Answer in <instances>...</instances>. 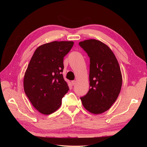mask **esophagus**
<instances>
[{
    "mask_svg": "<svg viewBox=\"0 0 147 147\" xmlns=\"http://www.w3.org/2000/svg\"><path fill=\"white\" fill-rule=\"evenodd\" d=\"M71 84H72V85L73 86H74V84H76V81L75 80H73L71 82Z\"/></svg>",
    "mask_w": 147,
    "mask_h": 147,
    "instance_id": "esophagus-1",
    "label": "esophagus"
}]
</instances>
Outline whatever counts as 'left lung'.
I'll return each instance as SVG.
<instances>
[{
	"mask_svg": "<svg viewBox=\"0 0 147 147\" xmlns=\"http://www.w3.org/2000/svg\"><path fill=\"white\" fill-rule=\"evenodd\" d=\"M90 58L89 90L80 99L90 113L100 114L111 108L120 93L123 78L115 54L110 48L96 39L79 43Z\"/></svg>",
	"mask_w": 147,
	"mask_h": 147,
	"instance_id": "left-lung-1",
	"label": "left lung"
}]
</instances>
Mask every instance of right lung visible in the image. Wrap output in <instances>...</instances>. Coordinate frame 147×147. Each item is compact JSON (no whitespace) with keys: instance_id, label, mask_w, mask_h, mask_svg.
Instances as JSON below:
<instances>
[{"instance_id":"1","label":"right lung","mask_w":147,"mask_h":147,"mask_svg":"<svg viewBox=\"0 0 147 147\" xmlns=\"http://www.w3.org/2000/svg\"><path fill=\"white\" fill-rule=\"evenodd\" d=\"M73 44V41H55L38 47L24 73V93L34 108L44 115L56 111L69 91L62 74L63 57Z\"/></svg>"}]
</instances>
